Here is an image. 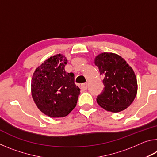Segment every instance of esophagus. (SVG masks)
I'll return each mask as SVG.
<instances>
[{
    "instance_id": "obj_1",
    "label": "esophagus",
    "mask_w": 157,
    "mask_h": 157,
    "mask_svg": "<svg viewBox=\"0 0 157 157\" xmlns=\"http://www.w3.org/2000/svg\"><path fill=\"white\" fill-rule=\"evenodd\" d=\"M87 87H88V84H87V83H84L82 84V89L83 90H86Z\"/></svg>"
}]
</instances>
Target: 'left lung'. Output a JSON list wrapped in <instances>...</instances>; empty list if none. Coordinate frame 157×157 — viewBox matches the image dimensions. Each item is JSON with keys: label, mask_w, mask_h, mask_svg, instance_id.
<instances>
[{"label": "left lung", "mask_w": 157, "mask_h": 157, "mask_svg": "<svg viewBox=\"0 0 157 157\" xmlns=\"http://www.w3.org/2000/svg\"><path fill=\"white\" fill-rule=\"evenodd\" d=\"M95 64L103 77L104 89L96 100L101 107L117 113L125 109L137 94L135 73L123 58L112 52H103L95 59Z\"/></svg>", "instance_id": "left-lung-1"}]
</instances>
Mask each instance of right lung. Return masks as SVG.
I'll return each mask as SVG.
<instances>
[{
  "label": "right lung",
  "mask_w": 157,
  "mask_h": 157,
  "mask_svg": "<svg viewBox=\"0 0 157 157\" xmlns=\"http://www.w3.org/2000/svg\"><path fill=\"white\" fill-rule=\"evenodd\" d=\"M68 61L63 55L51 56L37 67L32 78V96L42 113L62 118L75 107L80 89L73 73H66Z\"/></svg>",
  "instance_id": "1"
}]
</instances>
